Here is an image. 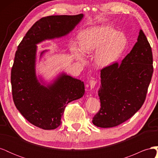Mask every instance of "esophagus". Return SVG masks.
<instances>
[{"label":"esophagus","mask_w":158,"mask_h":158,"mask_svg":"<svg viewBox=\"0 0 158 158\" xmlns=\"http://www.w3.org/2000/svg\"><path fill=\"white\" fill-rule=\"evenodd\" d=\"M96 83H97L96 81H95V80H89V88L91 89L94 88L95 87V84H96Z\"/></svg>","instance_id":"1"}]
</instances>
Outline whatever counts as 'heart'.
<instances>
[{"label": "heart", "mask_w": 158, "mask_h": 158, "mask_svg": "<svg viewBox=\"0 0 158 158\" xmlns=\"http://www.w3.org/2000/svg\"><path fill=\"white\" fill-rule=\"evenodd\" d=\"M80 47L74 44L70 51L76 58L84 59V54H95V63L105 68L113 64L121 58L127 45V39L123 33L107 26L88 28L78 35Z\"/></svg>", "instance_id": "obj_1"}]
</instances>
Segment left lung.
I'll return each mask as SVG.
<instances>
[{
  "mask_svg": "<svg viewBox=\"0 0 158 158\" xmlns=\"http://www.w3.org/2000/svg\"><path fill=\"white\" fill-rule=\"evenodd\" d=\"M152 64V48L140 30L137 42L121 63L101 70L98 90L101 108L93 118L94 125L118 126L141 108L151 82Z\"/></svg>",
  "mask_w": 158,
  "mask_h": 158,
  "instance_id": "1",
  "label": "left lung"
}]
</instances>
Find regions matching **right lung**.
I'll use <instances>...</instances> for the list:
<instances>
[{
	"label": "right lung",
	"instance_id": "right-lung-1",
	"mask_svg": "<svg viewBox=\"0 0 158 158\" xmlns=\"http://www.w3.org/2000/svg\"><path fill=\"white\" fill-rule=\"evenodd\" d=\"M75 16H50L41 18L26 33L18 47L11 70L14 104L32 125L52 130L61 124V117L69 103L82 98L84 82L62 73L46 84L35 72L36 53L40 43L68 35L82 20ZM47 50L41 53V56Z\"/></svg>",
	"mask_w": 158,
	"mask_h": 158
}]
</instances>
